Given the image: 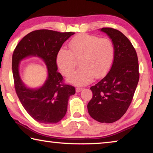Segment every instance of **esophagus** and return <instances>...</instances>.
<instances>
[{"label":"esophagus","instance_id":"34e87169","mask_svg":"<svg viewBox=\"0 0 153 153\" xmlns=\"http://www.w3.org/2000/svg\"><path fill=\"white\" fill-rule=\"evenodd\" d=\"M82 90H83L82 88H80V87H77L76 88V92H81Z\"/></svg>","mask_w":153,"mask_h":153}]
</instances>
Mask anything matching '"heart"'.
Instances as JSON below:
<instances>
[{
	"instance_id": "b5f03b06",
	"label": "heart",
	"mask_w": 153,
	"mask_h": 153,
	"mask_svg": "<svg viewBox=\"0 0 153 153\" xmlns=\"http://www.w3.org/2000/svg\"><path fill=\"white\" fill-rule=\"evenodd\" d=\"M70 51L62 48L58 52L56 63L64 76L73 72L79 61V68L69 77L76 85H85L100 78L109 70L115 56V46L108 38L81 33L69 42Z\"/></svg>"
}]
</instances>
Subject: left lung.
Returning <instances> with one entry per match:
<instances>
[{
    "label": "left lung",
    "instance_id": "1",
    "mask_svg": "<svg viewBox=\"0 0 153 153\" xmlns=\"http://www.w3.org/2000/svg\"><path fill=\"white\" fill-rule=\"evenodd\" d=\"M115 46L111 70L90 88L92 98L88 104L90 115L98 122L111 123L122 117L130 105L139 81L138 59L130 41L120 31L103 27Z\"/></svg>",
    "mask_w": 153,
    "mask_h": 153
}]
</instances>
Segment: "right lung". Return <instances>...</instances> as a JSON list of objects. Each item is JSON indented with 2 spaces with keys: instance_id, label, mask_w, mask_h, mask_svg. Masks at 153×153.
<instances>
[{
  "instance_id": "1",
  "label": "right lung",
  "mask_w": 153,
  "mask_h": 153,
  "mask_svg": "<svg viewBox=\"0 0 153 153\" xmlns=\"http://www.w3.org/2000/svg\"><path fill=\"white\" fill-rule=\"evenodd\" d=\"M74 33L49 30L33 31L20 40L13 53L15 92L25 111L38 122L48 124L61 121L66 114L69 97L76 93L74 86L63 82L56 63L63 44ZM28 56H39L48 66V78L39 89H27L20 78L19 62Z\"/></svg>"
}]
</instances>
